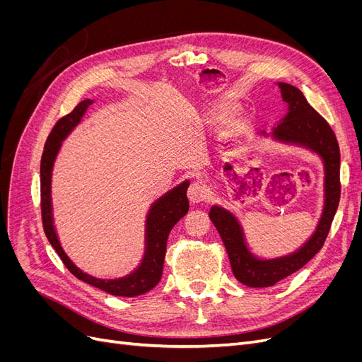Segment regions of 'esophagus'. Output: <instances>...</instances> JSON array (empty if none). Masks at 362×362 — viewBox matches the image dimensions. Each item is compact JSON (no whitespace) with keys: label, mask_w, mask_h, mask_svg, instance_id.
I'll use <instances>...</instances> for the list:
<instances>
[{"label":"esophagus","mask_w":362,"mask_h":362,"mask_svg":"<svg viewBox=\"0 0 362 362\" xmlns=\"http://www.w3.org/2000/svg\"><path fill=\"white\" fill-rule=\"evenodd\" d=\"M187 196H189V201L192 204L202 202L206 198L205 185H202L201 182H192L189 190H187Z\"/></svg>","instance_id":"1"}]
</instances>
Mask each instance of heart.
<instances>
[{
	"label": "heart",
	"mask_w": 362,
	"mask_h": 362,
	"mask_svg": "<svg viewBox=\"0 0 362 362\" xmlns=\"http://www.w3.org/2000/svg\"><path fill=\"white\" fill-rule=\"evenodd\" d=\"M231 108H233L231 103H229V101H221V103H217L211 108L210 113H208V117H210L211 122H221V120L229 113V110H231Z\"/></svg>",
	"instance_id": "obj_1"
}]
</instances>
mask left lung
Instances as JSON below:
<instances>
[{
  "label": "left lung",
  "mask_w": 362,
  "mask_h": 362,
  "mask_svg": "<svg viewBox=\"0 0 362 362\" xmlns=\"http://www.w3.org/2000/svg\"><path fill=\"white\" fill-rule=\"evenodd\" d=\"M278 87L282 101L287 104V113L279 119L276 127H273L272 133L262 131L261 134L264 137L270 136L281 144L310 149L322 158L325 168V202L313 235L291 254L270 259H262L252 254L243 228L231 211L221 205L211 206L208 216L222 237L234 276L245 286L255 288L275 286L281 279L303 267L323 247L341 193L339 148L332 128L310 105L298 87L288 83H278Z\"/></svg>",
  "instance_id": "8db88e82"
}]
</instances>
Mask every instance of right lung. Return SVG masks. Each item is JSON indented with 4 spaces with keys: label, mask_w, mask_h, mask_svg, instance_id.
<instances>
[{
    "label": "right lung",
    "mask_w": 362,
    "mask_h": 362,
    "mask_svg": "<svg viewBox=\"0 0 362 362\" xmlns=\"http://www.w3.org/2000/svg\"><path fill=\"white\" fill-rule=\"evenodd\" d=\"M90 104H93V100L81 101L69 115L63 116L59 122L54 125L51 134L48 136L40 161V205L43 229H45L48 242L54 249H56L59 257L63 261V264L69 269L74 276L113 296L134 298V296L144 294L151 288H154L161 279L164 255H166V245L170 229L189 211L187 189L190 185V181H182L177 187H173L168 193H164L156 202L151 204L145 223L144 258H141V262L137 266V269L131 272L129 275L115 279H101L83 272L80 267H76L74 264V261L62 247L56 226H54L51 178L54 161H56V157L60 151L62 141L81 122V119Z\"/></svg>",
    "instance_id": "add662e5"
}]
</instances>
